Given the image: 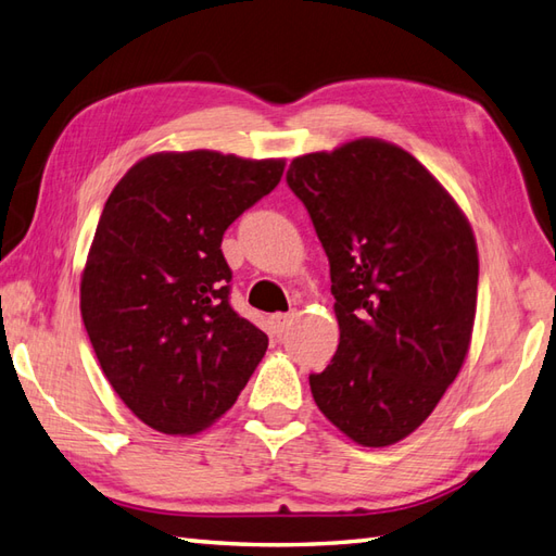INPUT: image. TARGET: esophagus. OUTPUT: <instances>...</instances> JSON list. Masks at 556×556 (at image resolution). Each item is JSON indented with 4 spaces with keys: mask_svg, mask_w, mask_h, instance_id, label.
I'll return each mask as SVG.
<instances>
[{
    "mask_svg": "<svg viewBox=\"0 0 556 556\" xmlns=\"http://www.w3.org/2000/svg\"><path fill=\"white\" fill-rule=\"evenodd\" d=\"M291 320H293V313H277L269 317V325H271V329H275V334L281 337L289 329Z\"/></svg>",
    "mask_w": 556,
    "mask_h": 556,
    "instance_id": "1",
    "label": "esophagus"
}]
</instances>
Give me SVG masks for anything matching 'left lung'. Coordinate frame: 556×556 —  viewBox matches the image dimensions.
<instances>
[{
  "mask_svg": "<svg viewBox=\"0 0 556 556\" xmlns=\"http://www.w3.org/2000/svg\"><path fill=\"white\" fill-rule=\"evenodd\" d=\"M287 184L308 210L332 277L339 346L311 392L363 446L404 440L466 361L478 245L456 200L394 143L358 138L296 157Z\"/></svg>",
  "mask_w": 556,
  "mask_h": 556,
  "instance_id": "1",
  "label": "left lung"
}]
</instances>
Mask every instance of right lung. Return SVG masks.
I'll return each mask as SVG.
<instances>
[{
  "label": "right lung",
  "mask_w": 556,
  "mask_h": 556,
  "mask_svg": "<svg viewBox=\"0 0 556 556\" xmlns=\"http://www.w3.org/2000/svg\"><path fill=\"white\" fill-rule=\"evenodd\" d=\"M281 174L285 160L155 152L104 203L80 315L104 377L152 430H205L263 361L267 334L229 303L222 236Z\"/></svg>",
  "instance_id": "1"
}]
</instances>
